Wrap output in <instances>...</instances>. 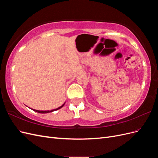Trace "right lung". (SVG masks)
<instances>
[{
    "mask_svg": "<svg viewBox=\"0 0 158 158\" xmlns=\"http://www.w3.org/2000/svg\"><path fill=\"white\" fill-rule=\"evenodd\" d=\"M64 104H63V106H60V107H59V108H57V109H56L51 110V111H38V110H35V109H33V111H36V112H37V113H47L52 112V111H56V110H58V109H60L62 107H63V106H64Z\"/></svg>",
    "mask_w": 158,
    "mask_h": 158,
    "instance_id": "1",
    "label": "right lung"
}]
</instances>
